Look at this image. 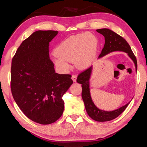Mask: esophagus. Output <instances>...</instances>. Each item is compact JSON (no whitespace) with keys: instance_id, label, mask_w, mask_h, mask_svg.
<instances>
[{"instance_id":"esophagus-1","label":"esophagus","mask_w":147,"mask_h":147,"mask_svg":"<svg viewBox=\"0 0 147 147\" xmlns=\"http://www.w3.org/2000/svg\"><path fill=\"white\" fill-rule=\"evenodd\" d=\"M76 78H77L76 74H73V75H72L71 78H72V80H73V81L74 82H75L76 81Z\"/></svg>"}]
</instances>
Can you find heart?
I'll list each match as a JSON object with an SVG mask.
<instances>
[{
  "mask_svg": "<svg viewBox=\"0 0 147 147\" xmlns=\"http://www.w3.org/2000/svg\"><path fill=\"white\" fill-rule=\"evenodd\" d=\"M97 46L98 40L93 34L84 33L71 36L56 49L54 62L63 71L68 70L73 61L78 69H86L93 61Z\"/></svg>",
  "mask_w": 147,
  "mask_h": 147,
  "instance_id": "obj_1",
  "label": "heart"
}]
</instances>
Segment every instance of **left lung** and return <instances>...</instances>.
<instances>
[{"instance_id": "obj_1", "label": "left lung", "mask_w": 147, "mask_h": 147, "mask_svg": "<svg viewBox=\"0 0 147 147\" xmlns=\"http://www.w3.org/2000/svg\"><path fill=\"white\" fill-rule=\"evenodd\" d=\"M96 32L103 35L104 39H105V43H104L100 54L98 56L99 58L111 53V52H125L134 62L137 71L138 64H137L136 56L131 51L129 44L123 37L119 36L111 30L107 28L98 29L96 30ZM91 72L92 67H90L80 73L76 79L77 82L82 84V97L84 104H85L87 113L91 119L96 121L105 122L113 120L117 117L119 115H120L125 110L126 107L128 106L130 102L113 111H106L99 109L94 105L91 97L90 90H89V79L91 77Z\"/></svg>"}]
</instances>
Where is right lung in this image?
Segmentation results:
<instances>
[{
	"label": "right lung",
	"mask_w": 147,
	"mask_h": 147,
	"mask_svg": "<svg viewBox=\"0 0 147 147\" xmlns=\"http://www.w3.org/2000/svg\"><path fill=\"white\" fill-rule=\"evenodd\" d=\"M58 31L38 30L23 41L12 58L11 91L28 119L41 124L62 115V96L73 84L71 74L55 73L49 58V43Z\"/></svg>",
	"instance_id": "obj_1"
}]
</instances>
